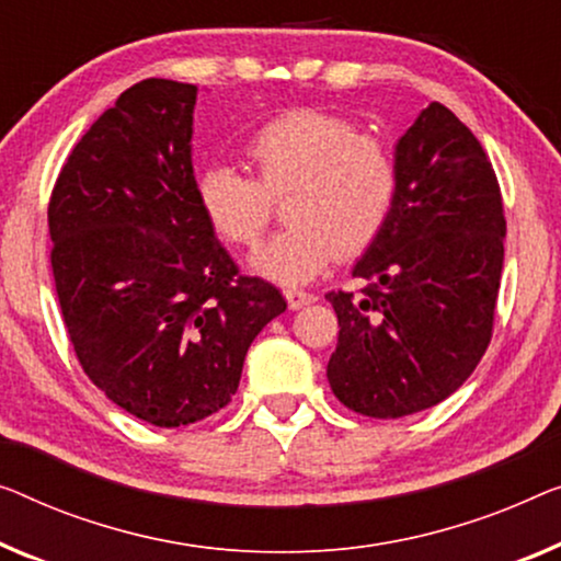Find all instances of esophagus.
Wrapping results in <instances>:
<instances>
[{
    "mask_svg": "<svg viewBox=\"0 0 561 561\" xmlns=\"http://www.w3.org/2000/svg\"><path fill=\"white\" fill-rule=\"evenodd\" d=\"M284 297H287L289 309H302L305 305L312 302V297L305 289H284Z\"/></svg>",
    "mask_w": 561,
    "mask_h": 561,
    "instance_id": "1",
    "label": "esophagus"
}]
</instances>
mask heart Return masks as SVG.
I'll list each match as a JSON object with an SVG mask.
<instances>
[{
	"label": "heart",
	"instance_id": "obj_1",
	"mask_svg": "<svg viewBox=\"0 0 561 561\" xmlns=\"http://www.w3.org/2000/svg\"><path fill=\"white\" fill-rule=\"evenodd\" d=\"M256 179L227 163L196 175L201 214L224 241L252 247L284 198L289 227L249 259L262 277L297 287L337 252L357 254L386 229L398 198V163L380 138L320 111H291L247 140Z\"/></svg>",
	"mask_w": 561,
	"mask_h": 561
}]
</instances>
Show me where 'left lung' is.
I'll use <instances>...</instances> for the list:
<instances>
[{
  "mask_svg": "<svg viewBox=\"0 0 561 561\" xmlns=\"http://www.w3.org/2000/svg\"><path fill=\"white\" fill-rule=\"evenodd\" d=\"M396 163V208L353 266L363 295H328L340 322L330 388L370 417L413 415L463 386L489 347L504 266L496 173L448 107L421 111Z\"/></svg>",
  "mask_w": 561,
  "mask_h": 561,
  "instance_id": "left-lung-1",
  "label": "left lung"
}]
</instances>
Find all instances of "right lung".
<instances>
[{"label":"right lung","instance_id":"right-lung-1","mask_svg":"<svg viewBox=\"0 0 561 561\" xmlns=\"http://www.w3.org/2000/svg\"><path fill=\"white\" fill-rule=\"evenodd\" d=\"M198 88L148 78L72 148L49 201L57 299L88 378L123 411L179 428L221 411L247 350L287 302L241 277L201 214Z\"/></svg>","mask_w":561,"mask_h":561}]
</instances>
